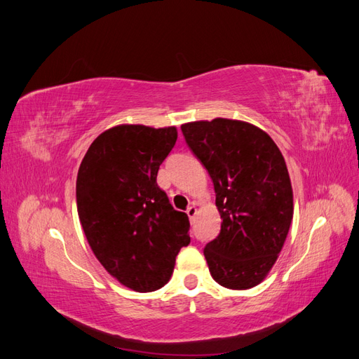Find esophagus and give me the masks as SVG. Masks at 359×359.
Returning <instances> with one entry per match:
<instances>
[{"label": "esophagus", "instance_id": "esophagus-1", "mask_svg": "<svg viewBox=\"0 0 359 359\" xmlns=\"http://www.w3.org/2000/svg\"><path fill=\"white\" fill-rule=\"evenodd\" d=\"M186 212H187V215L190 217V219H193V217L196 215V212H198V208H196V206H194V205H191V206H189Z\"/></svg>", "mask_w": 359, "mask_h": 359}]
</instances>
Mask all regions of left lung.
<instances>
[{
	"label": "left lung",
	"mask_w": 359,
	"mask_h": 359,
	"mask_svg": "<svg viewBox=\"0 0 359 359\" xmlns=\"http://www.w3.org/2000/svg\"><path fill=\"white\" fill-rule=\"evenodd\" d=\"M181 130L210 173L222 217L219 236L203 248L210 273L224 287H253L274 266L292 223L283 154L264 130L238 119L194 121Z\"/></svg>",
	"instance_id": "left-lung-1"
}]
</instances>
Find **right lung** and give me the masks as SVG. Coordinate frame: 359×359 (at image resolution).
<instances>
[{
  "label": "right lung",
  "instance_id": "1",
  "mask_svg": "<svg viewBox=\"0 0 359 359\" xmlns=\"http://www.w3.org/2000/svg\"><path fill=\"white\" fill-rule=\"evenodd\" d=\"M177 137V127L116 126L94 140L79 166L76 203L86 240L107 273L136 292L165 286L190 244L187 214L157 186Z\"/></svg>",
  "mask_w": 359,
  "mask_h": 359
}]
</instances>
